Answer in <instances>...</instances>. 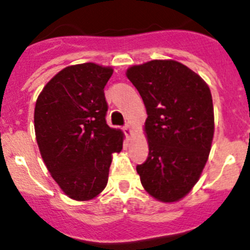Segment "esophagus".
Here are the masks:
<instances>
[{
	"label": "esophagus",
	"instance_id": "obj_1",
	"mask_svg": "<svg viewBox=\"0 0 250 250\" xmlns=\"http://www.w3.org/2000/svg\"><path fill=\"white\" fill-rule=\"evenodd\" d=\"M123 130H125V133L127 137H129V135L132 134V127H130L129 125H125V127H123Z\"/></svg>",
	"mask_w": 250,
	"mask_h": 250
}]
</instances>
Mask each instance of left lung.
<instances>
[{
    "mask_svg": "<svg viewBox=\"0 0 250 250\" xmlns=\"http://www.w3.org/2000/svg\"><path fill=\"white\" fill-rule=\"evenodd\" d=\"M145 104L147 160L137 166L144 188L156 200L175 202L200 179L214 135L210 89L175 60H151L127 70Z\"/></svg>",
    "mask_w": 250,
    "mask_h": 250,
    "instance_id": "left-lung-1",
    "label": "left lung"
}]
</instances>
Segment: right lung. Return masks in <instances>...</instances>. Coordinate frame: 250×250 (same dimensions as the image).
<instances>
[{
	"mask_svg": "<svg viewBox=\"0 0 250 250\" xmlns=\"http://www.w3.org/2000/svg\"><path fill=\"white\" fill-rule=\"evenodd\" d=\"M113 70L94 62L58 72L40 93L35 133L52 178L76 201L97 197L105 188L113 152L123 133L107 125L104 88Z\"/></svg>",
	"mask_w": 250,
	"mask_h": 250,
	"instance_id": "obj_1",
	"label": "right lung"
}]
</instances>
